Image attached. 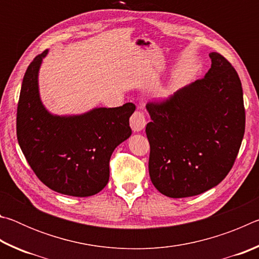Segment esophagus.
I'll use <instances>...</instances> for the list:
<instances>
[{
	"mask_svg": "<svg viewBox=\"0 0 259 259\" xmlns=\"http://www.w3.org/2000/svg\"><path fill=\"white\" fill-rule=\"evenodd\" d=\"M146 125V116L145 113L136 111L130 117V126L134 131H140L145 128Z\"/></svg>",
	"mask_w": 259,
	"mask_h": 259,
	"instance_id": "34e87169",
	"label": "esophagus"
}]
</instances>
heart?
Returning a JSON list of instances; mask_svg holds the SVG:
<instances>
[{"label": "heart", "instance_id": "1", "mask_svg": "<svg viewBox=\"0 0 259 259\" xmlns=\"http://www.w3.org/2000/svg\"><path fill=\"white\" fill-rule=\"evenodd\" d=\"M166 94H168V90H163V91H162V93H161L162 96H165Z\"/></svg>", "mask_w": 259, "mask_h": 259}]
</instances>
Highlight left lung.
I'll return each instance as SVG.
<instances>
[{
	"label": "left lung",
	"mask_w": 259,
	"mask_h": 259,
	"mask_svg": "<svg viewBox=\"0 0 259 259\" xmlns=\"http://www.w3.org/2000/svg\"><path fill=\"white\" fill-rule=\"evenodd\" d=\"M205 76L163 100L146 104L152 121L148 170L153 185L169 198L198 195L218 185L233 166L245 128L238 73L211 52Z\"/></svg>",
	"instance_id": "left-lung-1"
}]
</instances>
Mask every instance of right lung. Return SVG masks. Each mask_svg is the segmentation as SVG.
Instances as JSON below:
<instances>
[{"label":"right lung","instance_id":"add662e5","mask_svg":"<svg viewBox=\"0 0 259 259\" xmlns=\"http://www.w3.org/2000/svg\"><path fill=\"white\" fill-rule=\"evenodd\" d=\"M48 50L26 69L17 107V139L30 168L52 191L91 196L106 186L113 151L131 135L133 103L95 108L77 116H55L38 96L37 74Z\"/></svg>","mask_w":259,"mask_h":259}]
</instances>
